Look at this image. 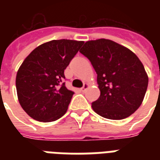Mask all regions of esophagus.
<instances>
[{
	"mask_svg": "<svg viewBox=\"0 0 160 160\" xmlns=\"http://www.w3.org/2000/svg\"><path fill=\"white\" fill-rule=\"evenodd\" d=\"M88 87H89V85L88 84H84V85H83V87L80 89V90L82 91V92H85V90H87Z\"/></svg>",
	"mask_w": 160,
	"mask_h": 160,
	"instance_id": "1",
	"label": "esophagus"
}]
</instances>
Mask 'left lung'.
I'll use <instances>...</instances> for the list:
<instances>
[{
    "label": "left lung",
    "mask_w": 160,
    "mask_h": 160,
    "mask_svg": "<svg viewBox=\"0 0 160 160\" xmlns=\"http://www.w3.org/2000/svg\"><path fill=\"white\" fill-rule=\"evenodd\" d=\"M80 52L90 60L97 74L100 95L91 104L94 111L109 119H125L136 111L149 83L137 55L106 39L85 42Z\"/></svg>",
    "instance_id": "obj_1"
}]
</instances>
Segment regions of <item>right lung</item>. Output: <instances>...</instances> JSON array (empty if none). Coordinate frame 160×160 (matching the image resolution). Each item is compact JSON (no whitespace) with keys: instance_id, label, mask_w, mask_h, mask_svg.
Here are the masks:
<instances>
[{"instance_id":"add662e5","label":"right lung","mask_w":160,"mask_h":160,"mask_svg":"<svg viewBox=\"0 0 160 160\" xmlns=\"http://www.w3.org/2000/svg\"><path fill=\"white\" fill-rule=\"evenodd\" d=\"M84 41L54 40L36 47L19 68L16 91L22 109L40 122L57 120L66 113L75 93L65 87L64 71Z\"/></svg>"}]
</instances>
